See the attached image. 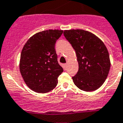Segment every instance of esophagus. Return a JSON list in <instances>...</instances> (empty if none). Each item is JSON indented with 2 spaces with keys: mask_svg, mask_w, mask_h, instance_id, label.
<instances>
[{
  "mask_svg": "<svg viewBox=\"0 0 123 123\" xmlns=\"http://www.w3.org/2000/svg\"><path fill=\"white\" fill-rule=\"evenodd\" d=\"M67 64L65 63V64H64L63 65V68L65 69H66V68H67Z\"/></svg>",
  "mask_w": 123,
  "mask_h": 123,
  "instance_id": "34e87169",
  "label": "esophagus"
}]
</instances>
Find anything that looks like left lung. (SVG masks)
<instances>
[{"mask_svg": "<svg viewBox=\"0 0 123 123\" xmlns=\"http://www.w3.org/2000/svg\"><path fill=\"white\" fill-rule=\"evenodd\" d=\"M64 36L75 49L79 71L73 81L82 91L98 89L105 82L111 67L107 48L99 37L83 29L65 30Z\"/></svg>", "mask_w": 123, "mask_h": 123, "instance_id": "left-lung-1", "label": "left lung"}]
</instances>
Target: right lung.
<instances>
[{
  "label": "right lung",
  "instance_id": "right-lung-1",
  "mask_svg": "<svg viewBox=\"0 0 123 123\" xmlns=\"http://www.w3.org/2000/svg\"><path fill=\"white\" fill-rule=\"evenodd\" d=\"M62 30L49 29L31 36L24 44L21 54L19 69L29 89L38 93H46L54 89L58 77L63 72L58 64L56 41Z\"/></svg>",
  "mask_w": 123,
  "mask_h": 123
}]
</instances>
